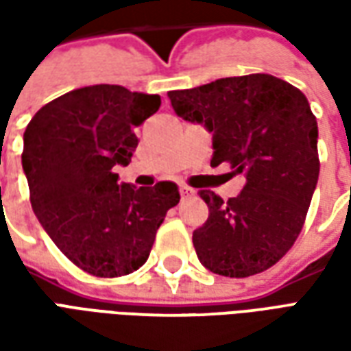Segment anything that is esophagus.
I'll return each instance as SVG.
<instances>
[{"mask_svg": "<svg viewBox=\"0 0 351 351\" xmlns=\"http://www.w3.org/2000/svg\"><path fill=\"white\" fill-rule=\"evenodd\" d=\"M180 195H182V197H191V195H193V190H191L190 186H180Z\"/></svg>", "mask_w": 351, "mask_h": 351, "instance_id": "obj_1", "label": "esophagus"}]
</instances>
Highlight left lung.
<instances>
[{
    "label": "left lung",
    "instance_id": "obj_1",
    "mask_svg": "<svg viewBox=\"0 0 351 351\" xmlns=\"http://www.w3.org/2000/svg\"><path fill=\"white\" fill-rule=\"evenodd\" d=\"M175 112L213 133L210 165L229 163L246 178L223 201L199 195L208 218L193 231L197 258L208 271L246 278L278 263L293 246L319 175L317 122L299 88L265 73L218 79L169 92Z\"/></svg>",
    "mask_w": 351,
    "mask_h": 351
}]
</instances>
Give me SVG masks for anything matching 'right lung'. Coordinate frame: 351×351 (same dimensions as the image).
<instances>
[{"instance_id":"right-lung-1","label":"right lung","mask_w":351,"mask_h":351,"mask_svg":"<svg viewBox=\"0 0 351 351\" xmlns=\"http://www.w3.org/2000/svg\"><path fill=\"white\" fill-rule=\"evenodd\" d=\"M160 105V95L95 84L47 103L24 131L22 167L35 216L52 243L93 276L143 267L165 214L180 201L176 184L135 188L114 173L137 148L135 128Z\"/></svg>"}]
</instances>
